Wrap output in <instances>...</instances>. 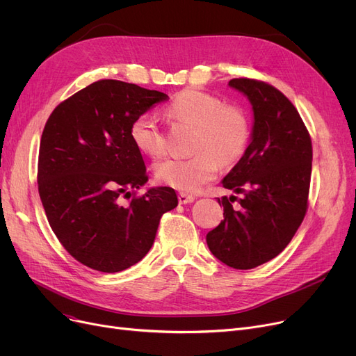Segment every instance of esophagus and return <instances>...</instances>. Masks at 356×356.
<instances>
[{
	"label": "esophagus",
	"mask_w": 356,
	"mask_h": 356,
	"mask_svg": "<svg viewBox=\"0 0 356 356\" xmlns=\"http://www.w3.org/2000/svg\"><path fill=\"white\" fill-rule=\"evenodd\" d=\"M195 202V196L192 195H188V193H179V203L180 204H186V203H192Z\"/></svg>",
	"instance_id": "1"
}]
</instances>
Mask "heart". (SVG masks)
I'll return each instance as SVG.
<instances>
[{"label":"heart","mask_w":356,"mask_h":356,"mask_svg":"<svg viewBox=\"0 0 356 356\" xmlns=\"http://www.w3.org/2000/svg\"><path fill=\"white\" fill-rule=\"evenodd\" d=\"M173 120L195 125L192 157H168L159 161L154 175L159 181L180 192L193 193L215 179L219 161L232 164L244 154L250 141L247 112L236 105H223L222 99L199 89H184L168 104ZM129 138L147 156L164 153L163 129L152 114L137 115L129 125Z\"/></svg>","instance_id":"b5f03b06"}]
</instances>
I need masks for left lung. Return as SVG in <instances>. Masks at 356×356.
<instances>
[{
    "mask_svg": "<svg viewBox=\"0 0 356 356\" xmlns=\"http://www.w3.org/2000/svg\"><path fill=\"white\" fill-rule=\"evenodd\" d=\"M229 86L250 99L254 112L251 143L223 177L238 195L218 202L223 220L208 232L211 252L236 270H250L275 258L289 244L309 207L312 140L294 105L277 88L236 78ZM240 208L234 210L232 202Z\"/></svg>",
    "mask_w": 356,
    "mask_h": 356,
    "instance_id": "obj_1",
    "label": "left lung"
}]
</instances>
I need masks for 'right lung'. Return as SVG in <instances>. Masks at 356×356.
<instances>
[{"instance_id":"1","label":"right lung","mask_w":356,"mask_h":356,"mask_svg":"<svg viewBox=\"0 0 356 356\" xmlns=\"http://www.w3.org/2000/svg\"><path fill=\"white\" fill-rule=\"evenodd\" d=\"M167 99L159 90L102 79L60 102L44 125L37 165L43 208L65 250L92 270L137 264L163 213L177 207L172 188L136 196L148 176L129 138L133 120ZM122 197H131L128 205Z\"/></svg>"}]
</instances>
